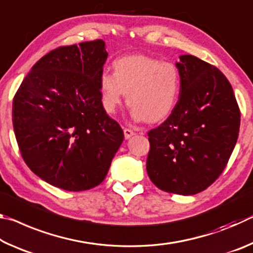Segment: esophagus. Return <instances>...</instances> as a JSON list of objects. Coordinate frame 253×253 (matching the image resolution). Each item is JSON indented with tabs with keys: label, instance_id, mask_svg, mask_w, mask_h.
I'll return each instance as SVG.
<instances>
[{
	"label": "esophagus",
	"instance_id": "esophagus-1",
	"mask_svg": "<svg viewBox=\"0 0 253 253\" xmlns=\"http://www.w3.org/2000/svg\"><path fill=\"white\" fill-rule=\"evenodd\" d=\"M135 132H134V130H131V129H129V128H124V135H125V138L126 139H128V138H130V137L134 135Z\"/></svg>",
	"mask_w": 253,
	"mask_h": 253
}]
</instances>
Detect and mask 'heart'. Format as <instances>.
I'll use <instances>...</instances> for the list:
<instances>
[{"label": "heart", "instance_id": "heart-1", "mask_svg": "<svg viewBox=\"0 0 253 253\" xmlns=\"http://www.w3.org/2000/svg\"><path fill=\"white\" fill-rule=\"evenodd\" d=\"M102 102L114 114L127 93V105L136 121L160 122L172 113L181 93V75L172 62L135 54L114 62V74L99 78Z\"/></svg>", "mask_w": 253, "mask_h": 253}]
</instances>
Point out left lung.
<instances>
[{"label": "left lung", "mask_w": 253, "mask_h": 253, "mask_svg": "<svg viewBox=\"0 0 253 253\" xmlns=\"http://www.w3.org/2000/svg\"><path fill=\"white\" fill-rule=\"evenodd\" d=\"M179 60L181 93L169 118L148 131L146 169L160 190L193 195L215 182L228 164L240 109L232 85L216 67L190 54Z\"/></svg>", "instance_id": "8db88e82"}]
</instances>
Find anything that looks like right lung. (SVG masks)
Masks as SVG:
<instances>
[{
	"label": "right lung",
	"mask_w": 253,
	"mask_h": 253,
	"mask_svg": "<svg viewBox=\"0 0 253 253\" xmlns=\"http://www.w3.org/2000/svg\"><path fill=\"white\" fill-rule=\"evenodd\" d=\"M107 57L102 40L59 46L32 67L13 98L21 155L55 187L79 192L99 185L124 140L101 101Z\"/></svg>",
	"instance_id": "add662e5"
}]
</instances>
